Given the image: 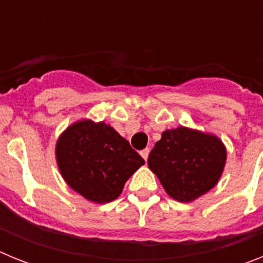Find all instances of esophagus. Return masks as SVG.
<instances>
[{"label":"esophagus","instance_id":"1","mask_svg":"<svg viewBox=\"0 0 263 263\" xmlns=\"http://www.w3.org/2000/svg\"><path fill=\"white\" fill-rule=\"evenodd\" d=\"M148 153H150V148H143L142 152H141V155H142V158H143V159H145V160H147Z\"/></svg>","mask_w":263,"mask_h":263}]
</instances>
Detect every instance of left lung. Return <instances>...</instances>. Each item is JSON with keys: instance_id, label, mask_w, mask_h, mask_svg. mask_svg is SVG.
Segmentation results:
<instances>
[{"instance_id": "1", "label": "left lung", "mask_w": 263, "mask_h": 263, "mask_svg": "<svg viewBox=\"0 0 263 263\" xmlns=\"http://www.w3.org/2000/svg\"><path fill=\"white\" fill-rule=\"evenodd\" d=\"M225 160L227 152L217 137L180 126L162 133L147 164L170 196L188 203L215 187Z\"/></svg>"}]
</instances>
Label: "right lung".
I'll use <instances>...</instances> for the list:
<instances>
[{
    "instance_id": "1",
    "label": "right lung",
    "mask_w": 263,
    "mask_h": 263,
    "mask_svg": "<svg viewBox=\"0 0 263 263\" xmlns=\"http://www.w3.org/2000/svg\"><path fill=\"white\" fill-rule=\"evenodd\" d=\"M57 160L67 184L95 203L117 199L127 179L145 164L113 127L89 120L71 125L60 136Z\"/></svg>"
}]
</instances>
